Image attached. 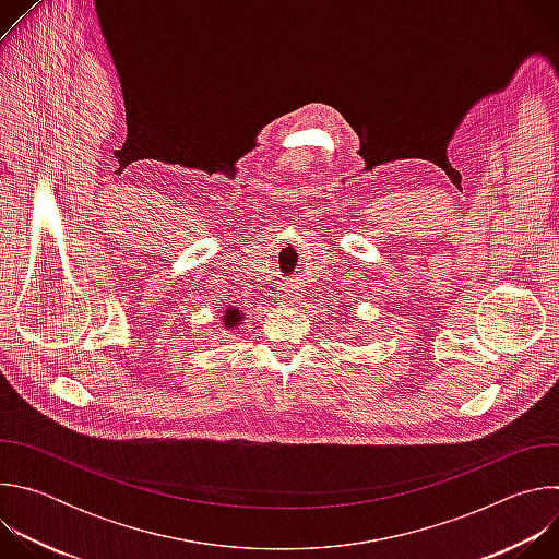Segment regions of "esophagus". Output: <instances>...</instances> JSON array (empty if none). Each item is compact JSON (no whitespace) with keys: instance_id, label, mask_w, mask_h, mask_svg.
I'll return each instance as SVG.
<instances>
[{"instance_id":"obj_1","label":"esophagus","mask_w":559,"mask_h":559,"mask_svg":"<svg viewBox=\"0 0 559 559\" xmlns=\"http://www.w3.org/2000/svg\"><path fill=\"white\" fill-rule=\"evenodd\" d=\"M278 300H281V305H296V302H300V294L296 292L294 285H283L278 292Z\"/></svg>"}]
</instances>
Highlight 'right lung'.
Listing matches in <instances>:
<instances>
[{
  "instance_id": "right-lung-1",
  "label": "right lung",
  "mask_w": 559,
  "mask_h": 559,
  "mask_svg": "<svg viewBox=\"0 0 559 559\" xmlns=\"http://www.w3.org/2000/svg\"><path fill=\"white\" fill-rule=\"evenodd\" d=\"M243 318H246V313H241V309L229 307L225 311V316H223V325H225V330H234L236 325H241Z\"/></svg>"
}]
</instances>
